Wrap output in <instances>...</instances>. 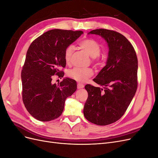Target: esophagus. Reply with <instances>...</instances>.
I'll list each match as a JSON object with an SVG mask.
<instances>
[{
    "instance_id": "34e87169",
    "label": "esophagus",
    "mask_w": 158,
    "mask_h": 158,
    "mask_svg": "<svg viewBox=\"0 0 158 158\" xmlns=\"http://www.w3.org/2000/svg\"><path fill=\"white\" fill-rule=\"evenodd\" d=\"M84 87V85L82 84H80V83H78L77 84V88L78 89H81V88H83Z\"/></svg>"
}]
</instances>
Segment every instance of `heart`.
Returning <instances> with one entry per match:
<instances>
[{"mask_svg":"<svg viewBox=\"0 0 158 158\" xmlns=\"http://www.w3.org/2000/svg\"><path fill=\"white\" fill-rule=\"evenodd\" d=\"M79 46L81 49L88 52L89 56H92V63L98 64L101 62L102 59L100 56L101 45L99 43L93 39L87 38L79 42ZM74 52V47L69 45L65 49L64 58L66 64H70L71 57ZM94 74V70L91 68H78L75 67L69 71L68 75L69 77L79 82H85L91 76Z\"/></svg>","mask_w":158,"mask_h":158,"instance_id":"obj_1","label":"heart"}]
</instances>
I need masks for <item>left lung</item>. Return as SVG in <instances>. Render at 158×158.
Here are the masks:
<instances>
[{"mask_svg":"<svg viewBox=\"0 0 158 158\" xmlns=\"http://www.w3.org/2000/svg\"><path fill=\"white\" fill-rule=\"evenodd\" d=\"M89 33L103 37L109 48L107 64L93 80L103 88L85 85L88 97L84 115L89 122L105 126L125 113L138 87V59L133 46L121 33L97 29Z\"/></svg>","mask_w":158,"mask_h":158,"instance_id":"obj_1","label":"left lung"}]
</instances>
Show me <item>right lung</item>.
<instances>
[{
    "label": "right lung",
    "mask_w": 158,
    "mask_h": 158,
    "mask_svg": "<svg viewBox=\"0 0 158 158\" xmlns=\"http://www.w3.org/2000/svg\"><path fill=\"white\" fill-rule=\"evenodd\" d=\"M83 33L82 31L60 29L44 33L28 48L21 78L22 100L27 111L40 121H50L63 113L65 100L77 88L74 80L64 78L52 84L54 75L63 78L65 49Z\"/></svg>",
    "instance_id": "1"
}]
</instances>
